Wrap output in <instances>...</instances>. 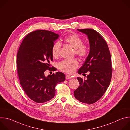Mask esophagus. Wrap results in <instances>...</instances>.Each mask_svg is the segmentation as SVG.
Returning a JSON list of instances; mask_svg holds the SVG:
<instances>
[{
  "instance_id": "esophagus-1",
  "label": "esophagus",
  "mask_w": 130,
  "mask_h": 130,
  "mask_svg": "<svg viewBox=\"0 0 130 130\" xmlns=\"http://www.w3.org/2000/svg\"><path fill=\"white\" fill-rule=\"evenodd\" d=\"M65 78H66V80H67V79H71V78H71V77L70 76H69V75H66V76H65Z\"/></svg>"
}]
</instances>
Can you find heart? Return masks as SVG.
Instances as JSON below:
<instances>
[{"label": "heart", "mask_w": 130, "mask_h": 130, "mask_svg": "<svg viewBox=\"0 0 130 130\" xmlns=\"http://www.w3.org/2000/svg\"><path fill=\"white\" fill-rule=\"evenodd\" d=\"M64 42L74 49L75 54L81 58H85L88 53V47L87 45L82 43L83 40L81 37L77 34H73L66 37ZM61 44L58 41L53 44L51 48V53L54 58H58L60 53ZM79 66V62L76 59L64 60L58 64V68L65 72L72 73Z\"/></svg>", "instance_id": "b5f03b06"}]
</instances>
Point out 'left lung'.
<instances>
[{
  "mask_svg": "<svg viewBox=\"0 0 130 130\" xmlns=\"http://www.w3.org/2000/svg\"><path fill=\"white\" fill-rule=\"evenodd\" d=\"M78 30L87 35L90 45L89 54L78 72L89 75L86 80L77 78L80 85L74 91V96L80 102L90 104L102 97L110 84L112 76L110 53L98 32L91 29Z\"/></svg>",
  "mask_w": 130,
  "mask_h": 130,
  "instance_id": "left-lung-1",
  "label": "left lung"
}]
</instances>
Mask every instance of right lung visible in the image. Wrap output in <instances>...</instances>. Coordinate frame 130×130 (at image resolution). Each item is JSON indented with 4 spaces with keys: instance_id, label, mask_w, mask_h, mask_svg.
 <instances>
[{
    "instance_id": "1",
    "label": "right lung",
    "mask_w": 130,
    "mask_h": 130,
    "mask_svg": "<svg viewBox=\"0 0 130 130\" xmlns=\"http://www.w3.org/2000/svg\"><path fill=\"white\" fill-rule=\"evenodd\" d=\"M59 36L49 31L32 32L26 35L18 50L16 67L20 84L26 95L35 102L43 103L53 98L55 86L65 80L61 72L47 77L44 74L51 68V48Z\"/></svg>"
}]
</instances>
